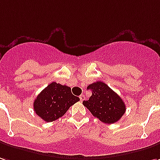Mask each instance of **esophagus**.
Returning a JSON list of instances; mask_svg holds the SVG:
<instances>
[{"instance_id":"1","label":"esophagus","mask_w":160,"mask_h":160,"mask_svg":"<svg viewBox=\"0 0 160 160\" xmlns=\"http://www.w3.org/2000/svg\"><path fill=\"white\" fill-rule=\"evenodd\" d=\"M80 101H83V100H85V95L81 94V95L80 96Z\"/></svg>"}]
</instances>
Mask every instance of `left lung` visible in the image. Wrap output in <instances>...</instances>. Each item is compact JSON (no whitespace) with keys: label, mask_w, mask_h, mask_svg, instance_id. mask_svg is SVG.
I'll use <instances>...</instances> for the list:
<instances>
[{"label":"left lung","mask_w":160,"mask_h":160,"mask_svg":"<svg viewBox=\"0 0 160 160\" xmlns=\"http://www.w3.org/2000/svg\"><path fill=\"white\" fill-rule=\"evenodd\" d=\"M88 89L92 91V96L84 100L83 105L92 114L106 124H113L120 119L126 112V105L113 90L101 81L90 84Z\"/></svg>","instance_id":"1"}]
</instances>
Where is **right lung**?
I'll return each instance as SVG.
<instances>
[{"label":"right lung","mask_w":160,"mask_h":160,"mask_svg":"<svg viewBox=\"0 0 160 160\" xmlns=\"http://www.w3.org/2000/svg\"><path fill=\"white\" fill-rule=\"evenodd\" d=\"M79 100L80 98L72 93L71 88L52 82L34 99L33 110L46 122H52L62 117Z\"/></svg>","instance_id":"add662e5"}]
</instances>
